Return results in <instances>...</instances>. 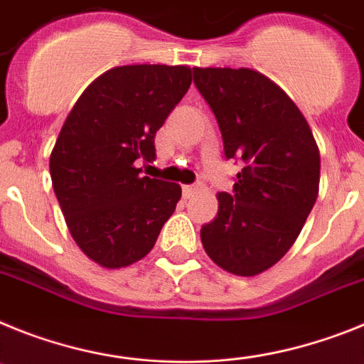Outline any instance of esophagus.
<instances>
[{"label":"esophagus","instance_id":"obj_1","mask_svg":"<svg viewBox=\"0 0 364 364\" xmlns=\"http://www.w3.org/2000/svg\"><path fill=\"white\" fill-rule=\"evenodd\" d=\"M200 188H201L200 183H196V185H185L183 186V196H185V198H192V196L200 191Z\"/></svg>","mask_w":364,"mask_h":364}]
</instances>
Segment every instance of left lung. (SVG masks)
<instances>
[{"label":"left lung","mask_w":364,"mask_h":364,"mask_svg":"<svg viewBox=\"0 0 364 364\" xmlns=\"http://www.w3.org/2000/svg\"><path fill=\"white\" fill-rule=\"evenodd\" d=\"M227 159H242L232 194H218V216L201 227L205 252L221 269L255 277L289 251L318 194L314 134L273 80L247 68H194Z\"/></svg>","instance_id":"1"}]
</instances>
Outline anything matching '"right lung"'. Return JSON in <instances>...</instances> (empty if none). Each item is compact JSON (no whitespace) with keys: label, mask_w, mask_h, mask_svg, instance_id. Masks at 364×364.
<instances>
[{"label":"right lung","mask_w":364,"mask_h":364,"mask_svg":"<svg viewBox=\"0 0 364 364\" xmlns=\"http://www.w3.org/2000/svg\"><path fill=\"white\" fill-rule=\"evenodd\" d=\"M192 84L186 65H121L93 80L60 129L49 170L73 240L107 269L141 260L176 210L178 183L141 176L157 129Z\"/></svg>","instance_id":"1"}]
</instances>
